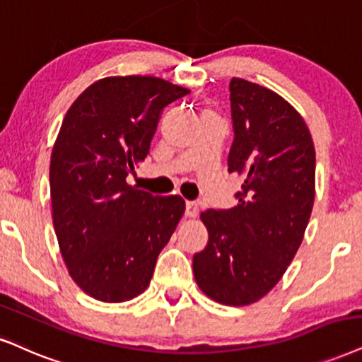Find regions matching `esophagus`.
<instances>
[{
	"label": "esophagus",
	"instance_id": "34e87169",
	"mask_svg": "<svg viewBox=\"0 0 362 362\" xmlns=\"http://www.w3.org/2000/svg\"><path fill=\"white\" fill-rule=\"evenodd\" d=\"M198 209H199V204L196 202H186V216L194 218L198 215Z\"/></svg>",
	"mask_w": 362,
	"mask_h": 362
}]
</instances>
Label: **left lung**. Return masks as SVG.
I'll list each match as a JSON object with an SVG mask.
<instances>
[{
    "instance_id": "1",
    "label": "left lung",
    "mask_w": 362,
    "mask_h": 362,
    "mask_svg": "<svg viewBox=\"0 0 362 362\" xmlns=\"http://www.w3.org/2000/svg\"><path fill=\"white\" fill-rule=\"evenodd\" d=\"M228 171L238 204L206 209L208 245L193 257L198 287L223 305L260 300L300 247L315 196V149L302 115L270 88L231 78Z\"/></svg>"
}]
</instances>
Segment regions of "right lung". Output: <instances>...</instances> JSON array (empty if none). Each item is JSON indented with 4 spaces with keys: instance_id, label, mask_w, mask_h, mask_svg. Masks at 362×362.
<instances>
[{
    "instance_id": "1",
    "label": "right lung",
    "mask_w": 362,
    "mask_h": 362,
    "mask_svg": "<svg viewBox=\"0 0 362 362\" xmlns=\"http://www.w3.org/2000/svg\"><path fill=\"white\" fill-rule=\"evenodd\" d=\"M158 77H107L66 112L50 160L53 228L70 276L100 302L144 292L185 199L127 185L149 154L160 112L188 95Z\"/></svg>"
}]
</instances>
